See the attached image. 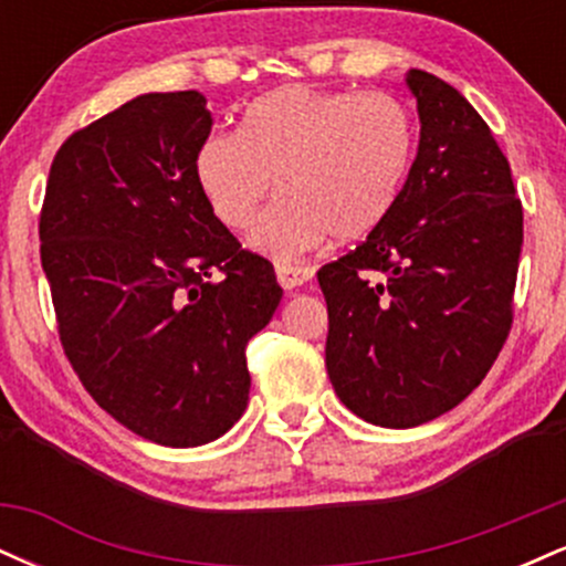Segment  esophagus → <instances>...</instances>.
Instances as JSON below:
<instances>
[{
	"instance_id": "34e87169",
	"label": "esophagus",
	"mask_w": 566,
	"mask_h": 566,
	"mask_svg": "<svg viewBox=\"0 0 566 566\" xmlns=\"http://www.w3.org/2000/svg\"><path fill=\"white\" fill-rule=\"evenodd\" d=\"M314 276L311 269H303V265H287V263H276V279L284 290H295L303 287L308 279Z\"/></svg>"
}]
</instances>
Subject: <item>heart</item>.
I'll list each match as a JSON object with an SVG mask.
<instances>
[{"instance_id":"heart-1","label":"heart","mask_w":566,"mask_h":566,"mask_svg":"<svg viewBox=\"0 0 566 566\" xmlns=\"http://www.w3.org/2000/svg\"><path fill=\"white\" fill-rule=\"evenodd\" d=\"M412 159L415 122L396 97L290 84L258 97L239 133L201 140L193 175L231 231L252 229L279 184L284 199L250 244L292 261L333 233L356 242L378 231L399 205Z\"/></svg>"}]
</instances>
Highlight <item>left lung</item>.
<instances>
[{
	"mask_svg": "<svg viewBox=\"0 0 566 566\" xmlns=\"http://www.w3.org/2000/svg\"><path fill=\"white\" fill-rule=\"evenodd\" d=\"M420 140L391 218L319 269L327 375L350 412L412 428L469 396L511 329L524 226L509 159L476 108L428 71L405 76Z\"/></svg>",
	"mask_w": 566,
	"mask_h": 566,
	"instance_id": "left-lung-1",
	"label": "left lung"
}]
</instances>
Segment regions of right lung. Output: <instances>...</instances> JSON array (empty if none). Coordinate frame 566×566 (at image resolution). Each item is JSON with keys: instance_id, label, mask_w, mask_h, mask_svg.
<instances>
[{"instance_id": "right-lung-1", "label": "right lung", "mask_w": 566, "mask_h": 566, "mask_svg": "<svg viewBox=\"0 0 566 566\" xmlns=\"http://www.w3.org/2000/svg\"><path fill=\"white\" fill-rule=\"evenodd\" d=\"M207 97L146 93L80 129L50 167L39 239L57 333L90 396L138 437L199 447L250 399L244 348L274 316V265L201 197Z\"/></svg>"}]
</instances>
